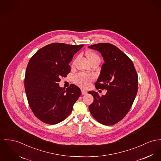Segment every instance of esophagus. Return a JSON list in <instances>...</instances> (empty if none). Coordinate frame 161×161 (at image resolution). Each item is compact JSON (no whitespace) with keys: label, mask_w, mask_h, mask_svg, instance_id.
<instances>
[{"label":"esophagus","mask_w":161,"mask_h":161,"mask_svg":"<svg viewBox=\"0 0 161 161\" xmlns=\"http://www.w3.org/2000/svg\"><path fill=\"white\" fill-rule=\"evenodd\" d=\"M87 93V91H86L85 90H82V95H86Z\"/></svg>","instance_id":"obj_1"}]
</instances>
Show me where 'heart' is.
<instances>
[{"mask_svg": "<svg viewBox=\"0 0 161 161\" xmlns=\"http://www.w3.org/2000/svg\"><path fill=\"white\" fill-rule=\"evenodd\" d=\"M86 56L90 63L94 61H97L99 63L101 62V58L99 56L93 51L87 52L86 54ZM93 79H94L93 75H91L79 73L73 77V80L75 85L81 88H86L90 86L91 82L93 80Z\"/></svg>", "mask_w": 161, "mask_h": 161, "instance_id": "obj_1", "label": "heart"}]
</instances>
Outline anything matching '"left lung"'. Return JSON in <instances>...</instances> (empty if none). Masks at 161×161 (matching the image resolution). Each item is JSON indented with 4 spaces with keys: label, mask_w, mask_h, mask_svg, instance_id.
<instances>
[{
    "label": "left lung",
    "mask_w": 161,
    "mask_h": 161,
    "mask_svg": "<svg viewBox=\"0 0 161 161\" xmlns=\"http://www.w3.org/2000/svg\"><path fill=\"white\" fill-rule=\"evenodd\" d=\"M88 47L103 57L105 62L95 85L97 89L107 90L101 97L96 92H88L94 97L89 110L100 123L113 125L126 116L134 103L138 90L137 73L131 60L115 46L98 43Z\"/></svg>",
    "instance_id": "obj_1"
}]
</instances>
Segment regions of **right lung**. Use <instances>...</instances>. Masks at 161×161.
<instances>
[{"label":"right lung","instance_id":"1","mask_svg":"<svg viewBox=\"0 0 161 161\" xmlns=\"http://www.w3.org/2000/svg\"><path fill=\"white\" fill-rule=\"evenodd\" d=\"M83 46L51 43L39 49L29 60L25 91L33 113L44 123L55 125L64 121L80 96L81 90L75 84L64 90L58 82L70 72L69 64Z\"/></svg>","mask_w":161,"mask_h":161}]
</instances>
